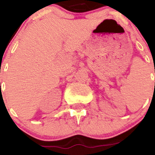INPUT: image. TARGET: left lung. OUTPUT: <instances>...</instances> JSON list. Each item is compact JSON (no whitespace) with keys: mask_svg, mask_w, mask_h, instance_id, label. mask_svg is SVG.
Instances as JSON below:
<instances>
[{"mask_svg":"<svg viewBox=\"0 0 155 155\" xmlns=\"http://www.w3.org/2000/svg\"><path fill=\"white\" fill-rule=\"evenodd\" d=\"M154 84H155V83H154Z\"/></svg>","mask_w":155,"mask_h":155,"instance_id":"8db88e82","label":"left lung"}]
</instances>
